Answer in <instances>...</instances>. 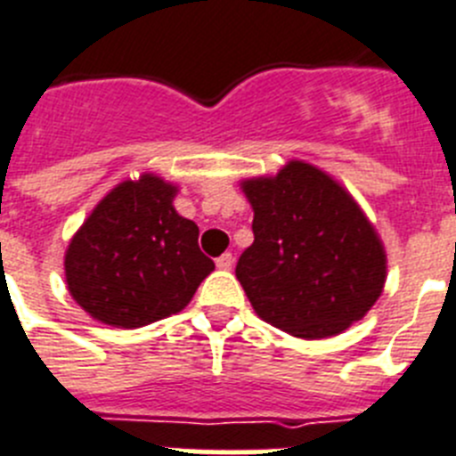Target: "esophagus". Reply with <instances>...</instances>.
Here are the masks:
<instances>
[{
    "instance_id": "34e87169",
    "label": "esophagus",
    "mask_w": 456,
    "mask_h": 456,
    "mask_svg": "<svg viewBox=\"0 0 456 456\" xmlns=\"http://www.w3.org/2000/svg\"><path fill=\"white\" fill-rule=\"evenodd\" d=\"M216 266L220 268V271H229V268L233 266V255H232V252H224V255L217 256Z\"/></svg>"
}]
</instances>
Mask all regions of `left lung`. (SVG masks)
I'll list each match as a JSON object with an SVG mask.
<instances>
[{
	"mask_svg": "<svg viewBox=\"0 0 456 456\" xmlns=\"http://www.w3.org/2000/svg\"><path fill=\"white\" fill-rule=\"evenodd\" d=\"M255 243L236 277L264 322L322 339L367 314L386 282V252L342 185L307 162L243 183Z\"/></svg>",
	"mask_w": 456,
	"mask_h": 456,
	"instance_id": "1",
	"label": "left lung"
}]
</instances>
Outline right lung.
Instances as JSON below:
<instances>
[{
    "label": "right lung",
    "instance_id": "right-lung-1",
    "mask_svg": "<svg viewBox=\"0 0 456 456\" xmlns=\"http://www.w3.org/2000/svg\"><path fill=\"white\" fill-rule=\"evenodd\" d=\"M176 188L153 174L124 181L94 208L66 252V282L82 310L117 328L176 314L216 268L200 229L174 211Z\"/></svg>",
    "mask_w": 456,
    "mask_h": 456
}]
</instances>
